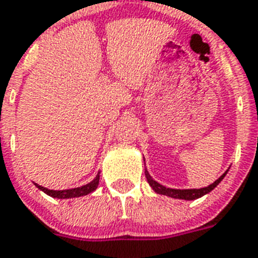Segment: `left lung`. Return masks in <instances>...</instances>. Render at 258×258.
Listing matches in <instances>:
<instances>
[{"label":"left lung","instance_id":"1","mask_svg":"<svg viewBox=\"0 0 258 258\" xmlns=\"http://www.w3.org/2000/svg\"><path fill=\"white\" fill-rule=\"evenodd\" d=\"M228 172V170L223 174V175L219 178V179L215 180L212 184L207 187H203V188H187V190H178V188H169V187H165L162 184H159L157 180H154L150 176L149 171L145 169V175H146V179H148V183L150 184L153 190L155 191L157 194H161V195H166V197L174 198V199H183V201H195L198 198H202L206 194L211 192V191L214 190L215 187L218 186L219 183L223 180V178L225 176V174Z\"/></svg>","mask_w":258,"mask_h":258}]
</instances>
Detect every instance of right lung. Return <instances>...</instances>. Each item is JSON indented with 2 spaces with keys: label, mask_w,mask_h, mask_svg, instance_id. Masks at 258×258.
Returning a JSON list of instances; mask_svg holds the SVG:
<instances>
[{
  "label": "right lung",
  "mask_w": 258,
  "mask_h": 258,
  "mask_svg": "<svg viewBox=\"0 0 258 258\" xmlns=\"http://www.w3.org/2000/svg\"><path fill=\"white\" fill-rule=\"evenodd\" d=\"M100 180V172H97V175L95 176V179L92 182H89L88 184H84L82 187H76V188H68V190H48L46 187H42L37 183H34L35 186L39 188L40 191H43L44 194H47L48 197L56 198V199H71V198H79L88 195V194L93 192L97 188Z\"/></svg>",
  "instance_id": "obj_1"
}]
</instances>
